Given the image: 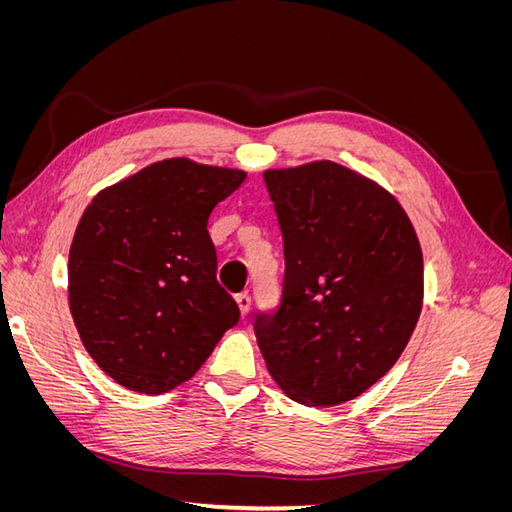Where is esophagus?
<instances>
[{
  "mask_svg": "<svg viewBox=\"0 0 512 512\" xmlns=\"http://www.w3.org/2000/svg\"><path fill=\"white\" fill-rule=\"evenodd\" d=\"M235 299H237V305H239V309H241V316L245 318V316H247V312H250V303H252L250 294H247V292H239Z\"/></svg>",
  "mask_w": 512,
  "mask_h": 512,
  "instance_id": "1",
  "label": "esophagus"
}]
</instances>
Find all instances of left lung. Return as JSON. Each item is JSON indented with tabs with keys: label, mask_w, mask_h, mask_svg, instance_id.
Listing matches in <instances>:
<instances>
[{
	"label": "left lung",
	"mask_w": 512,
	"mask_h": 512,
	"mask_svg": "<svg viewBox=\"0 0 512 512\" xmlns=\"http://www.w3.org/2000/svg\"><path fill=\"white\" fill-rule=\"evenodd\" d=\"M284 239L280 307L254 314L271 378L303 406H337L389 371L423 307V252L384 188L331 160L265 170Z\"/></svg>",
	"instance_id": "1"
}]
</instances>
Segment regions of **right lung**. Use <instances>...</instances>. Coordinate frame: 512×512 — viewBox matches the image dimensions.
Listing matches in <instances>:
<instances>
[{
  "mask_svg": "<svg viewBox=\"0 0 512 512\" xmlns=\"http://www.w3.org/2000/svg\"><path fill=\"white\" fill-rule=\"evenodd\" d=\"M245 181L237 168L170 158L102 190L76 226L68 301L104 374L160 395L190 380L239 305L218 284L207 222Z\"/></svg>",
  "mask_w": 512,
  "mask_h": 512,
  "instance_id": "obj_1",
  "label": "right lung"
}]
</instances>
